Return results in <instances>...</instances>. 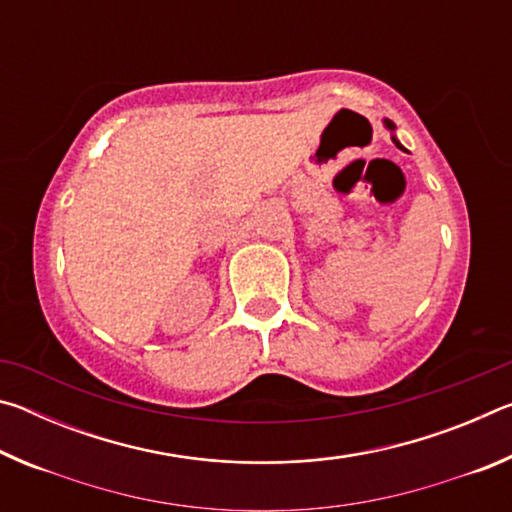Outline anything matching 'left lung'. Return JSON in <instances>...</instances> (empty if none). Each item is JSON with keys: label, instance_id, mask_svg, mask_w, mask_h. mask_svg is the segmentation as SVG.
Wrapping results in <instances>:
<instances>
[{"label": "left lung", "instance_id": "obj_1", "mask_svg": "<svg viewBox=\"0 0 512 512\" xmlns=\"http://www.w3.org/2000/svg\"><path fill=\"white\" fill-rule=\"evenodd\" d=\"M384 124H386V128H391V131H395V124H393V121H391V119H386V121H384ZM393 142H395L397 146H400V149H404V146H402L400 142H397V140H395V137H393Z\"/></svg>", "mask_w": 512, "mask_h": 512}]
</instances>
